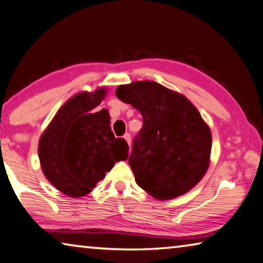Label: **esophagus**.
<instances>
[{
  "label": "esophagus",
  "instance_id": "34e87169",
  "mask_svg": "<svg viewBox=\"0 0 263 263\" xmlns=\"http://www.w3.org/2000/svg\"><path fill=\"white\" fill-rule=\"evenodd\" d=\"M123 139L127 141V143H128V145H130V134H124V136H123Z\"/></svg>",
  "mask_w": 263,
  "mask_h": 263
}]
</instances>
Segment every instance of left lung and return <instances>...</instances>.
<instances>
[{"mask_svg":"<svg viewBox=\"0 0 263 263\" xmlns=\"http://www.w3.org/2000/svg\"><path fill=\"white\" fill-rule=\"evenodd\" d=\"M117 97L143 118L128 163L135 181L157 200L186 194L210 165L213 137L191 100L154 81L119 85Z\"/></svg>","mask_w":263,"mask_h":263,"instance_id":"left-lung-1","label":"left lung"}]
</instances>
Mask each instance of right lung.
Here are the masks:
<instances>
[{
	"mask_svg": "<svg viewBox=\"0 0 263 263\" xmlns=\"http://www.w3.org/2000/svg\"><path fill=\"white\" fill-rule=\"evenodd\" d=\"M106 95V87H98L71 97L40 136L38 155L44 176L72 199L89 194L115 162L128 158L127 142L115 139L110 130L108 110H93Z\"/></svg>",
	"mask_w": 263,
	"mask_h": 263,
	"instance_id": "1",
	"label": "right lung"
}]
</instances>
